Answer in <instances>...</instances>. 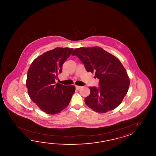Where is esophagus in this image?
<instances>
[{
  "mask_svg": "<svg viewBox=\"0 0 156 156\" xmlns=\"http://www.w3.org/2000/svg\"><path fill=\"white\" fill-rule=\"evenodd\" d=\"M75 87H76V89L77 90H79L81 88V86H77V85H76Z\"/></svg>",
  "mask_w": 156,
  "mask_h": 156,
  "instance_id": "1",
  "label": "esophagus"
}]
</instances>
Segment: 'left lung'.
<instances>
[{
	"instance_id": "1",
	"label": "left lung",
	"mask_w": 156,
	"mask_h": 156,
	"mask_svg": "<svg viewBox=\"0 0 156 156\" xmlns=\"http://www.w3.org/2000/svg\"><path fill=\"white\" fill-rule=\"evenodd\" d=\"M76 56L86 71L95 73L99 80V87H89L90 94L85 99L86 105L100 113L115 109L122 102L129 89V77L126 70L116 57L100 47L75 49Z\"/></svg>"
}]
</instances>
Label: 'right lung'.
Instances as JSON below:
<instances>
[{
    "mask_svg": "<svg viewBox=\"0 0 156 156\" xmlns=\"http://www.w3.org/2000/svg\"><path fill=\"white\" fill-rule=\"evenodd\" d=\"M73 48L57 47L34 59L27 73L26 87L30 99L48 114L59 113L69 105L75 86H66L55 80Z\"/></svg>",
    "mask_w": 156,
    "mask_h": 156,
    "instance_id": "1",
    "label": "right lung"
}]
</instances>
